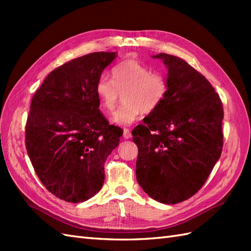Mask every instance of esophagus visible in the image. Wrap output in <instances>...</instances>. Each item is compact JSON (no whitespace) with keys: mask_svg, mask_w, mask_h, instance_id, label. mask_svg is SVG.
Returning a JSON list of instances; mask_svg holds the SVG:
<instances>
[{"mask_svg":"<svg viewBox=\"0 0 251 251\" xmlns=\"http://www.w3.org/2000/svg\"><path fill=\"white\" fill-rule=\"evenodd\" d=\"M123 137H124V139H129L131 137V132L128 128H124V130H123Z\"/></svg>","mask_w":251,"mask_h":251,"instance_id":"obj_1","label":"esophagus"}]
</instances>
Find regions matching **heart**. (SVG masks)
<instances>
[{"label": "heart", "mask_w": 251, "mask_h": 251, "mask_svg": "<svg viewBox=\"0 0 251 251\" xmlns=\"http://www.w3.org/2000/svg\"><path fill=\"white\" fill-rule=\"evenodd\" d=\"M112 79L101 76L96 83V94L101 108L113 113L120 102L123 104L113 116L120 125H130L142 112L151 113L161 105L168 93V82L161 72H151L150 68L136 59H126L112 69Z\"/></svg>", "instance_id": "1"}]
</instances>
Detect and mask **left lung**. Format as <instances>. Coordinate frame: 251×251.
<instances>
[{
	"instance_id": "1",
	"label": "left lung",
	"mask_w": 251,
	"mask_h": 251,
	"mask_svg": "<svg viewBox=\"0 0 251 251\" xmlns=\"http://www.w3.org/2000/svg\"><path fill=\"white\" fill-rule=\"evenodd\" d=\"M153 58L168 69V93L132 130L136 178L153 200L177 204L201 190L220 158L223 106L208 79L188 62L165 52Z\"/></svg>"
}]
</instances>
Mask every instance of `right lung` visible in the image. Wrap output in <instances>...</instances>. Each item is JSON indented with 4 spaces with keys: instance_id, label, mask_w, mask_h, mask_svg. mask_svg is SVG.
<instances>
[{
    "instance_id": "1",
    "label": "right lung",
    "mask_w": 251,
    "mask_h": 251,
    "mask_svg": "<svg viewBox=\"0 0 251 251\" xmlns=\"http://www.w3.org/2000/svg\"><path fill=\"white\" fill-rule=\"evenodd\" d=\"M116 52L98 51L52 70L31 101L25 149L45 188L69 202L89 200L104 182V162L123 130L99 110L96 83Z\"/></svg>"
}]
</instances>
